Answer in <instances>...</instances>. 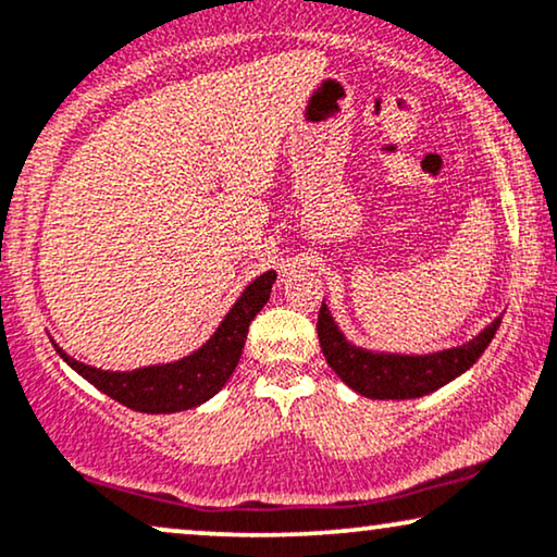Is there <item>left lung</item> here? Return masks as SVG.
Segmentation results:
<instances>
[{"label": "left lung", "mask_w": 557, "mask_h": 557, "mask_svg": "<svg viewBox=\"0 0 557 557\" xmlns=\"http://www.w3.org/2000/svg\"><path fill=\"white\" fill-rule=\"evenodd\" d=\"M500 319H493L478 337L459 347L428 352V355H401L379 352L350 343L334 321L330 306L321 304L319 311V343L326 363L352 392L368 399H418L448 381L461 376L478 363V358L491 345L498 332Z\"/></svg>", "instance_id": "8db88e82"}]
</instances>
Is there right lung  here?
Here are the masks:
<instances>
[{"label": "right lung", "mask_w": 557, "mask_h": 557, "mask_svg": "<svg viewBox=\"0 0 557 557\" xmlns=\"http://www.w3.org/2000/svg\"><path fill=\"white\" fill-rule=\"evenodd\" d=\"M272 283V272L259 274L253 283L244 287V293L220 321L212 337L191 355L173 360V363L145 366L134 368V371H103V368L79 363L53 339L51 345L57 347L59 358L72 371H77L85 381H90L100 392L109 394L111 399L122 401L129 410L150 414L191 410V407H199L207 399H212L227 384L231 373L236 371L246 345V334H249V324L270 300Z\"/></svg>", "instance_id": "1"}]
</instances>
